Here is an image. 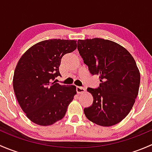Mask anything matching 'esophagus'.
Returning <instances> with one entry per match:
<instances>
[{
  "instance_id": "obj_1",
  "label": "esophagus",
  "mask_w": 152,
  "mask_h": 152,
  "mask_svg": "<svg viewBox=\"0 0 152 152\" xmlns=\"http://www.w3.org/2000/svg\"><path fill=\"white\" fill-rule=\"evenodd\" d=\"M86 90V88L84 87H79V86H77L76 87V91H77V93H79V94H81V93H84L85 92Z\"/></svg>"
}]
</instances>
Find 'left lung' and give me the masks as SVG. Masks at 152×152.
<instances>
[{
	"label": "left lung",
	"mask_w": 152,
	"mask_h": 152,
	"mask_svg": "<svg viewBox=\"0 0 152 152\" xmlns=\"http://www.w3.org/2000/svg\"><path fill=\"white\" fill-rule=\"evenodd\" d=\"M78 50L92 75H99L98 88L88 87L93 104L84 109L88 120L102 126L121 121L138 94L140 75L129 52L108 39H79Z\"/></svg>",
	"instance_id": "8db88e82"
}]
</instances>
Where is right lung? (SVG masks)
Here are the masks:
<instances>
[{"mask_svg": "<svg viewBox=\"0 0 152 152\" xmlns=\"http://www.w3.org/2000/svg\"><path fill=\"white\" fill-rule=\"evenodd\" d=\"M76 40L53 39L35 44L23 53L15 67L13 88L17 100L29 120L49 126L64 118L76 94L74 85L53 82L61 76L62 56L76 50Z\"/></svg>", "mask_w": 152, "mask_h": 152, "instance_id": "add662e5", "label": "right lung"}]
</instances>
